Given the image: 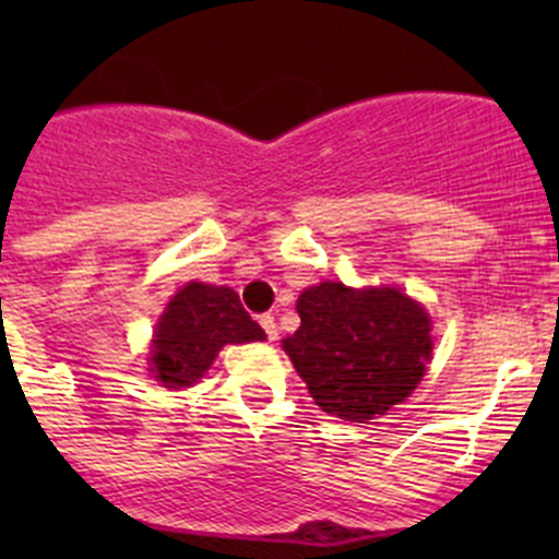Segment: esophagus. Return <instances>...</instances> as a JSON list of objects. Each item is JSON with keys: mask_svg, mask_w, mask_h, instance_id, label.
I'll return each instance as SVG.
<instances>
[{"mask_svg": "<svg viewBox=\"0 0 559 559\" xmlns=\"http://www.w3.org/2000/svg\"><path fill=\"white\" fill-rule=\"evenodd\" d=\"M259 324H262L264 335H267V341H275L278 337V324H275V319L270 313H262L259 316Z\"/></svg>", "mask_w": 559, "mask_h": 559, "instance_id": "obj_1", "label": "esophagus"}]
</instances>
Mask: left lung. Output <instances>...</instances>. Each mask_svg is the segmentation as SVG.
I'll return each mask as SVG.
<instances>
[{"mask_svg": "<svg viewBox=\"0 0 559 559\" xmlns=\"http://www.w3.org/2000/svg\"><path fill=\"white\" fill-rule=\"evenodd\" d=\"M300 330L284 352L321 411L346 421L373 419L403 403L430 359V319L397 289L324 281L297 300Z\"/></svg>", "mask_w": 559, "mask_h": 559, "instance_id": "8db88e82", "label": "left lung"}]
</instances>
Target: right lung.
<instances>
[{
	"label": "right lung",
	"instance_id": "right-lung-1",
	"mask_svg": "<svg viewBox=\"0 0 559 559\" xmlns=\"http://www.w3.org/2000/svg\"><path fill=\"white\" fill-rule=\"evenodd\" d=\"M251 341H264V330L240 306L238 292L191 281L156 324L151 362L165 386H191L211 368L224 343Z\"/></svg>",
	"mask_w": 559,
	"mask_h": 559
}]
</instances>
